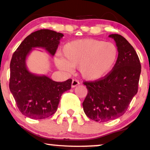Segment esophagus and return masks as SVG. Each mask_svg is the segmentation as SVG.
<instances>
[{
  "label": "esophagus",
  "instance_id": "1",
  "mask_svg": "<svg viewBox=\"0 0 150 150\" xmlns=\"http://www.w3.org/2000/svg\"><path fill=\"white\" fill-rule=\"evenodd\" d=\"M78 85H80V82H79L78 80H73V81H72V85H71L72 87H76V86Z\"/></svg>",
  "mask_w": 150,
  "mask_h": 150
}]
</instances>
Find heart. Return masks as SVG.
<instances>
[{"label":"heart","instance_id":"1","mask_svg":"<svg viewBox=\"0 0 150 150\" xmlns=\"http://www.w3.org/2000/svg\"><path fill=\"white\" fill-rule=\"evenodd\" d=\"M62 55L63 58L56 61L60 69L71 71L73 67L79 66L84 78L98 80L113 70L118 60V49L113 43L84 39L65 44Z\"/></svg>","mask_w":150,"mask_h":150}]
</instances>
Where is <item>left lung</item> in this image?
I'll return each instance as SVG.
<instances>
[{"instance_id": "obj_1", "label": "left lung", "mask_w": 150, "mask_h": 150, "mask_svg": "<svg viewBox=\"0 0 150 150\" xmlns=\"http://www.w3.org/2000/svg\"><path fill=\"white\" fill-rule=\"evenodd\" d=\"M116 43L118 57L113 70L95 81H85L87 94L82 103L85 114L97 122L119 118L138 90L141 64L137 53L124 37L110 34Z\"/></svg>"}]
</instances>
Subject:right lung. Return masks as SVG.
Here are the masks:
<instances>
[{
  "mask_svg": "<svg viewBox=\"0 0 150 150\" xmlns=\"http://www.w3.org/2000/svg\"><path fill=\"white\" fill-rule=\"evenodd\" d=\"M63 37V34L53 30H38L27 36L13 53L10 90L20 111L27 117L44 119L52 116L57 111L62 94L71 88V79L55 82L45 75L31 73L25 63L32 48H44L53 56Z\"/></svg>",
  "mask_w": 150,
  "mask_h": 150,
  "instance_id": "right-lung-1",
  "label": "right lung"
}]
</instances>
